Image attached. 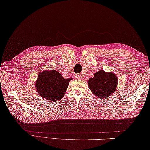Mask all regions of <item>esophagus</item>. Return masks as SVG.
Returning <instances> with one entry per match:
<instances>
[{"label": "esophagus", "mask_w": 150, "mask_h": 150, "mask_svg": "<svg viewBox=\"0 0 150 150\" xmlns=\"http://www.w3.org/2000/svg\"><path fill=\"white\" fill-rule=\"evenodd\" d=\"M75 76H76V78H77V79H81V75H80L79 74H75Z\"/></svg>", "instance_id": "esophagus-1"}]
</instances>
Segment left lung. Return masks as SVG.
I'll use <instances>...</instances> for the list:
<instances>
[{"mask_svg": "<svg viewBox=\"0 0 150 150\" xmlns=\"http://www.w3.org/2000/svg\"><path fill=\"white\" fill-rule=\"evenodd\" d=\"M118 78L113 72H105L100 70L95 73L93 78L88 82L90 90L98 98H105L114 93L116 88Z\"/></svg>", "mask_w": 150, "mask_h": 150, "instance_id": "1", "label": "left lung"}]
</instances>
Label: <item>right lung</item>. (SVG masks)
I'll use <instances>...</instances> for the list:
<instances>
[{"label":"right lung","mask_w":150,"mask_h":150,"mask_svg":"<svg viewBox=\"0 0 150 150\" xmlns=\"http://www.w3.org/2000/svg\"><path fill=\"white\" fill-rule=\"evenodd\" d=\"M71 78H64L57 71H45L40 73L35 83L38 93L50 101L62 99Z\"/></svg>","instance_id":"1"}]
</instances>
